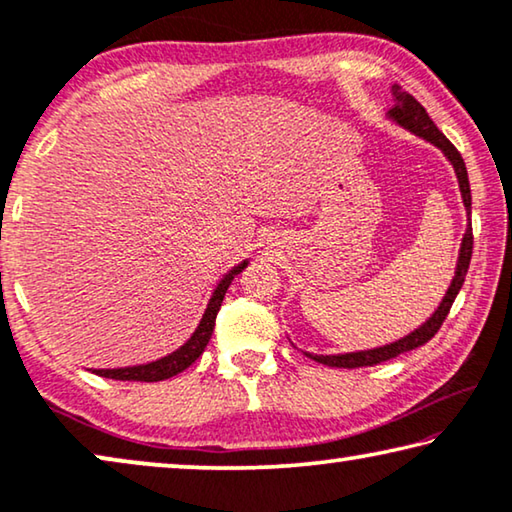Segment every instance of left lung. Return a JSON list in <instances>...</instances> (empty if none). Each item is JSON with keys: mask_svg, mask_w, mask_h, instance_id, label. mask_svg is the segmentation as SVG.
<instances>
[{"mask_svg": "<svg viewBox=\"0 0 512 512\" xmlns=\"http://www.w3.org/2000/svg\"><path fill=\"white\" fill-rule=\"evenodd\" d=\"M393 101H395V105L391 110H388V117H391L393 121H398L400 126L407 128V131L421 135L423 140H427V142H432L434 147H439L446 154V158L451 160V165L455 167V174H457V183H460V193H462L464 207H467V213L471 216V188H469L467 167H464V160L460 156V151H457L451 144V140H448V137L441 133L437 126H434V121L430 119V114L425 112L423 105L418 103L414 96L407 94V91H402L398 85H393ZM471 250H474V232H471V223H469L467 232H464V239H462L460 257H457V269H455V278L451 282V287H448V292L444 296V301L439 303V308L434 310V315L427 319L423 326H418L416 331H411L409 335H404V338L391 342V345L368 349V352L335 354V356H322V354L317 356V354H308V352H303V354L312 358V361L329 365V368H365V365H377V363L391 361V358H395V356H400L404 352H411V349L425 345L427 340L434 338V333L441 329V324H444L448 312H451V305L455 301V296L462 289L464 278H467L469 262H471Z\"/></svg>", "mask_w": 512, "mask_h": 512, "instance_id": "1", "label": "left lung"}]
</instances>
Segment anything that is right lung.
Wrapping results in <instances>:
<instances>
[{
	"label": "right lung",
	"instance_id": "right-lung-1",
	"mask_svg": "<svg viewBox=\"0 0 512 512\" xmlns=\"http://www.w3.org/2000/svg\"><path fill=\"white\" fill-rule=\"evenodd\" d=\"M248 262H241L239 266H234V269L227 273V276L218 282V287L213 289L211 299L207 310H204L202 315V322L197 326L195 333L190 335L186 345H181L177 352L167 354L163 358H158L154 363H144V365H131V368H112V370H94L98 377H105V379H119V381H163V379H170L174 375H179L188 368V365H193L197 358L202 356L204 347L209 345L211 340V333H213V326H216V315L220 310V303L225 299V292L227 287L232 285L234 276H239V273L246 269Z\"/></svg>",
	"mask_w": 512,
	"mask_h": 512
}]
</instances>
